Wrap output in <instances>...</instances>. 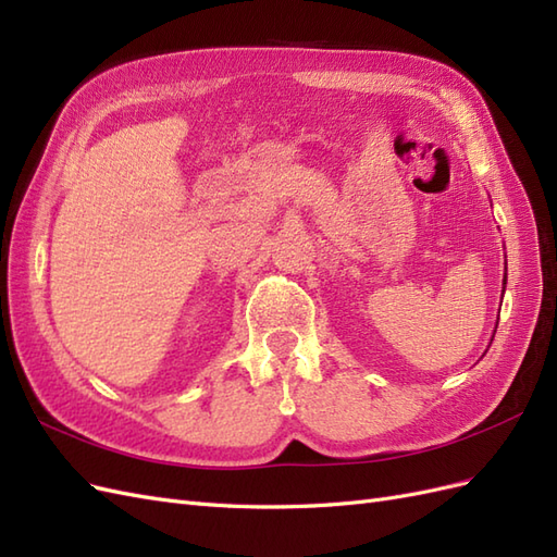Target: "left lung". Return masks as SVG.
<instances>
[{
  "instance_id": "obj_1",
  "label": "left lung",
  "mask_w": 557,
  "mask_h": 557,
  "mask_svg": "<svg viewBox=\"0 0 557 557\" xmlns=\"http://www.w3.org/2000/svg\"><path fill=\"white\" fill-rule=\"evenodd\" d=\"M504 284H506V277H504Z\"/></svg>"
}]
</instances>
